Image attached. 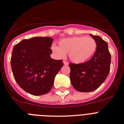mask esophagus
I'll list each match as a JSON object with an SVG mask.
<instances>
[{
	"label": "esophagus",
	"mask_w": 124,
	"mask_h": 124,
	"mask_svg": "<svg viewBox=\"0 0 124 124\" xmlns=\"http://www.w3.org/2000/svg\"><path fill=\"white\" fill-rule=\"evenodd\" d=\"M63 62V64L65 65H68V63L67 62H66V61H64Z\"/></svg>",
	"instance_id": "esophagus-1"
}]
</instances>
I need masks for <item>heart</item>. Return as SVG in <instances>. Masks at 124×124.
Segmentation results:
<instances>
[{
	"label": "heart",
	"instance_id": "b5f03b06",
	"mask_svg": "<svg viewBox=\"0 0 124 124\" xmlns=\"http://www.w3.org/2000/svg\"><path fill=\"white\" fill-rule=\"evenodd\" d=\"M59 46L52 45L51 49L59 58H64L68 53L72 62L82 63L88 60L95 52L97 44L95 40L90 37L74 36L64 38L59 41Z\"/></svg>",
	"mask_w": 124,
	"mask_h": 124
}]
</instances>
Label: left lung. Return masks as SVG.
<instances>
[{
	"instance_id": "8db88e82",
	"label": "left lung",
	"mask_w": 124,
	"mask_h": 124,
	"mask_svg": "<svg viewBox=\"0 0 124 124\" xmlns=\"http://www.w3.org/2000/svg\"><path fill=\"white\" fill-rule=\"evenodd\" d=\"M90 36L95 40L96 51L92 57L80 64L69 63L71 83L80 92H90L104 83L110 72L111 55L108 44L99 36Z\"/></svg>"
}]
</instances>
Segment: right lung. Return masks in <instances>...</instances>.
Masks as SVG:
<instances>
[{
    "label": "right lung",
    "instance_id": "obj_1",
    "mask_svg": "<svg viewBox=\"0 0 124 124\" xmlns=\"http://www.w3.org/2000/svg\"><path fill=\"white\" fill-rule=\"evenodd\" d=\"M53 41L50 37H34L13 47L11 65L14 78L20 88L32 95L48 93L63 65L62 60L50 56Z\"/></svg>",
    "mask_w": 124,
    "mask_h": 124
}]
</instances>
